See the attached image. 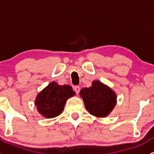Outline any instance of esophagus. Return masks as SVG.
Masks as SVG:
<instances>
[{
  "instance_id": "34e87169",
  "label": "esophagus",
  "mask_w": 154,
  "mask_h": 154,
  "mask_svg": "<svg viewBox=\"0 0 154 154\" xmlns=\"http://www.w3.org/2000/svg\"><path fill=\"white\" fill-rule=\"evenodd\" d=\"M74 91H75L77 94H79V92H80V88L79 86H75L74 88Z\"/></svg>"
}]
</instances>
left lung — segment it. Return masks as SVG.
Segmentation results:
<instances>
[{
  "mask_svg": "<svg viewBox=\"0 0 154 154\" xmlns=\"http://www.w3.org/2000/svg\"><path fill=\"white\" fill-rule=\"evenodd\" d=\"M86 110L97 118H106L117 103L116 93L104 83L94 80L89 88H83L80 91Z\"/></svg>",
  "mask_w": 154,
  "mask_h": 154,
  "instance_id": "obj_1",
  "label": "left lung"
}]
</instances>
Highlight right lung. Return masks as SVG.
Here are the masks:
<instances>
[{
  "mask_svg": "<svg viewBox=\"0 0 154 154\" xmlns=\"http://www.w3.org/2000/svg\"><path fill=\"white\" fill-rule=\"evenodd\" d=\"M74 95L75 92L71 86H60L53 81L37 94L35 106L43 117L53 119L63 112L68 99Z\"/></svg>",
  "mask_w": 154,
  "mask_h": 154,
  "instance_id": "1",
  "label": "right lung"
}]
</instances>
